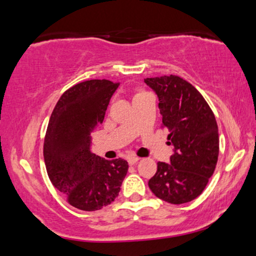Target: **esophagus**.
Segmentation results:
<instances>
[{
	"instance_id": "1",
	"label": "esophagus",
	"mask_w": 256,
	"mask_h": 256,
	"mask_svg": "<svg viewBox=\"0 0 256 256\" xmlns=\"http://www.w3.org/2000/svg\"><path fill=\"white\" fill-rule=\"evenodd\" d=\"M139 160H140V158L136 156H131L128 158V162L130 164H134L136 162H138Z\"/></svg>"
}]
</instances>
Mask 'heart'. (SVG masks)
I'll list each match as a JSON object with an SVG mask.
<instances>
[{
	"label": "heart",
	"instance_id": "b5f03b06",
	"mask_svg": "<svg viewBox=\"0 0 256 256\" xmlns=\"http://www.w3.org/2000/svg\"><path fill=\"white\" fill-rule=\"evenodd\" d=\"M142 92H138V94H136V95H139V94H142Z\"/></svg>",
	"mask_w": 256,
	"mask_h": 256
}]
</instances>
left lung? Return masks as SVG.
Wrapping results in <instances>:
<instances>
[{
  "mask_svg": "<svg viewBox=\"0 0 256 256\" xmlns=\"http://www.w3.org/2000/svg\"><path fill=\"white\" fill-rule=\"evenodd\" d=\"M159 97L161 126L169 130L174 146L170 164L158 162L148 186L158 198L170 204L188 203L198 197L214 174L219 154L214 114L202 94L176 75L147 78Z\"/></svg>",
  "mask_w": 256,
  "mask_h": 256,
  "instance_id": "8db88e82",
  "label": "left lung"
}]
</instances>
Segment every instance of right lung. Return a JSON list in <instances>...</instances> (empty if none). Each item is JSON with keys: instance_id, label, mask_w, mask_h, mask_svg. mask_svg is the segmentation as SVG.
I'll return each instance as SVG.
<instances>
[{"instance_id": "right-lung-1", "label": "right lung", "mask_w": 256, "mask_h": 256, "mask_svg": "<svg viewBox=\"0 0 256 256\" xmlns=\"http://www.w3.org/2000/svg\"><path fill=\"white\" fill-rule=\"evenodd\" d=\"M120 82L88 80L67 89L50 118L44 160L52 184L72 206L96 211L116 200L128 164L106 160L90 150L92 132L102 124L108 104Z\"/></svg>"}]
</instances>
